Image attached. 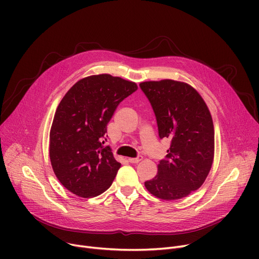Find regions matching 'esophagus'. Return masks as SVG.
I'll return each instance as SVG.
<instances>
[{"label":"esophagus","mask_w":259,"mask_h":259,"mask_svg":"<svg viewBox=\"0 0 259 259\" xmlns=\"http://www.w3.org/2000/svg\"><path fill=\"white\" fill-rule=\"evenodd\" d=\"M143 159V156H138V157H129L128 161L132 162V164H137V162L141 161Z\"/></svg>","instance_id":"1"}]
</instances>
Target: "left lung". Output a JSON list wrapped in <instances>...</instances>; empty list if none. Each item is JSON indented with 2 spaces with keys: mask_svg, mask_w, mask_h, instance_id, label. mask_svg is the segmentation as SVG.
Returning <instances> with one entry per match:
<instances>
[{
  "mask_svg": "<svg viewBox=\"0 0 259 259\" xmlns=\"http://www.w3.org/2000/svg\"><path fill=\"white\" fill-rule=\"evenodd\" d=\"M140 87L153 108L159 138L171 142L157 174L145 187L160 199L186 197L206 181L213 164L214 126L209 108L196 89L184 81L149 80Z\"/></svg>",
  "mask_w": 259,
  "mask_h": 259,
  "instance_id": "8db88e82",
  "label": "left lung"
}]
</instances>
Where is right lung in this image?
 Returning <instances> with one entry per match:
<instances>
[{"label": "right lung", "mask_w": 259, "mask_h": 259, "mask_svg": "<svg viewBox=\"0 0 259 259\" xmlns=\"http://www.w3.org/2000/svg\"><path fill=\"white\" fill-rule=\"evenodd\" d=\"M137 90L134 81L104 73L79 79L62 99L50 129L49 156L58 180L73 194L90 198L112 185L120 164L103 139L119 103Z\"/></svg>", "instance_id": "1"}]
</instances>
